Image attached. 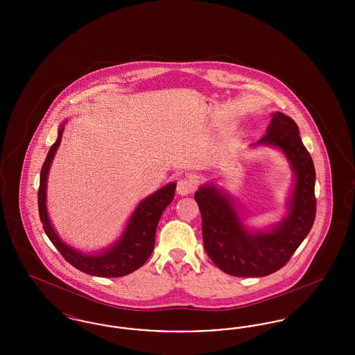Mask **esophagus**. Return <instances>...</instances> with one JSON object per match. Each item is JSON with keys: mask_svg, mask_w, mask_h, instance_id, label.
Returning <instances> with one entry per match:
<instances>
[{"mask_svg": "<svg viewBox=\"0 0 355 355\" xmlns=\"http://www.w3.org/2000/svg\"><path fill=\"white\" fill-rule=\"evenodd\" d=\"M196 186H197V182H196L193 178H190V177L181 178V180L178 181V184H177V193H178L180 196H187V194H190V193L194 191Z\"/></svg>", "mask_w": 355, "mask_h": 355, "instance_id": "1", "label": "esophagus"}]
</instances>
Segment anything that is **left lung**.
Here are the masks:
<instances>
[{
    "mask_svg": "<svg viewBox=\"0 0 355 355\" xmlns=\"http://www.w3.org/2000/svg\"><path fill=\"white\" fill-rule=\"evenodd\" d=\"M252 146L278 149L293 170L286 214L278 223L265 230L248 227L236 200L213 182L194 194L202 216L205 250L217 268L234 277H265L284 268L315 220V169L297 123L284 113H272L266 135Z\"/></svg>",
    "mask_w": 355,
    "mask_h": 355,
    "instance_id": "left-lung-1",
    "label": "left lung"
}]
</instances>
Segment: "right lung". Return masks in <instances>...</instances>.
Returning <instances> with one entry per match:
<instances>
[{"label":"right lung","instance_id":"obj_1","mask_svg":"<svg viewBox=\"0 0 355 355\" xmlns=\"http://www.w3.org/2000/svg\"><path fill=\"white\" fill-rule=\"evenodd\" d=\"M68 121H64L58 128V137L51 145L46 159L42 165L38 189V211L44 230L49 236L55 249L76 269L96 277H123L139 269L152 255L155 243V230L164 210L169 206L175 194V182H170L154 191L137 205L135 211L121 233L119 239L109 248L97 253H85L67 245L51 225L48 205L46 189L48 175L55 152L61 144L62 133Z\"/></svg>","mask_w":355,"mask_h":355}]
</instances>
